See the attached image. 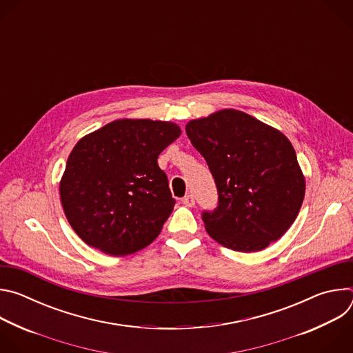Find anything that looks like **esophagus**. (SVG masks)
Masks as SVG:
<instances>
[{"instance_id":"34e87169","label":"esophagus","mask_w":353,"mask_h":353,"mask_svg":"<svg viewBox=\"0 0 353 353\" xmlns=\"http://www.w3.org/2000/svg\"><path fill=\"white\" fill-rule=\"evenodd\" d=\"M183 204H184L185 207H188V208L194 207V205H195V199H194V196H192L191 194L185 195V196H184V199H183Z\"/></svg>"}]
</instances>
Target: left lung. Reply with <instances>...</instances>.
I'll list each match as a JSON object with an SVG mask.
<instances>
[{"mask_svg": "<svg viewBox=\"0 0 353 353\" xmlns=\"http://www.w3.org/2000/svg\"><path fill=\"white\" fill-rule=\"evenodd\" d=\"M185 132L207 161L219 194L216 210L203 214L208 234L241 253L264 250L282 237L306 192L290 141L234 109L191 120Z\"/></svg>", "mask_w": 353, "mask_h": 353, "instance_id": "left-lung-1", "label": "left lung"}]
</instances>
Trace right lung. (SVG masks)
<instances>
[{
	"instance_id": "add662e5",
	"label": "right lung",
	"mask_w": 353,
	"mask_h": 353,
	"mask_svg": "<svg viewBox=\"0 0 353 353\" xmlns=\"http://www.w3.org/2000/svg\"><path fill=\"white\" fill-rule=\"evenodd\" d=\"M180 134L172 121L121 119L77 142L60 198L71 228L86 244L121 257L159 236L176 201L158 157Z\"/></svg>"
}]
</instances>
